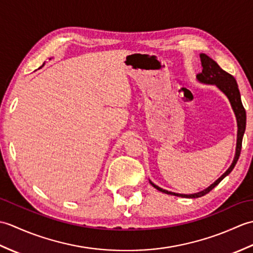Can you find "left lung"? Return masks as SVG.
<instances>
[{"label": "left lung", "instance_id": "8db88e82", "mask_svg": "<svg viewBox=\"0 0 253 253\" xmlns=\"http://www.w3.org/2000/svg\"><path fill=\"white\" fill-rule=\"evenodd\" d=\"M200 58H201V64L203 68H202V73L197 75V79L202 84H215L216 87L227 96L230 102V105H232L233 111L235 113L236 120H237L238 131H237V146H236V153H235V158L232 165L229 166V169L225 171V173L219 177L217 180L214 181L211 186H209L207 189L197 193H191V195H182V193H175V192L162 189V188L154 185L153 182L150 180V184H151L155 189H158L161 192L168 193V195L176 196V197L191 198V199L200 198L204 195H207V193L211 191L214 187H216L219 182H221L225 177H226L230 171L234 169L235 165L239 159L240 151H241V143H243V137L246 130V110L243 105V102H241L240 92H239L238 84H237V82H236V79L230 74L223 71V69L218 66V64L214 60H212L211 57L208 56L207 54H203L202 53V54H200Z\"/></svg>", "mask_w": 253, "mask_h": 253}]
</instances>
